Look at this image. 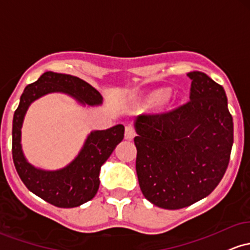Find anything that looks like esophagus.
<instances>
[{"instance_id":"esophagus-1","label":"esophagus","mask_w":250,"mask_h":250,"mask_svg":"<svg viewBox=\"0 0 250 250\" xmlns=\"http://www.w3.org/2000/svg\"><path fill=\"white\" fill-rule=\"evenodd\" d=\"M136 133H135V129H134L133 125H127L125 127V138L127 140H133L135 138Z\"/></svg>"}]
</instances>
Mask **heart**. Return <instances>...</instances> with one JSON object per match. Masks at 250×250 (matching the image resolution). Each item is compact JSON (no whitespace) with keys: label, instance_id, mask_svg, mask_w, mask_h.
<instances>
[{"label":"heart","instance_id":"obj_1","mask_svg":"<svg viewBox=\"0 0 250 250\" xmlns=\"http://www.w3.org/2000/svg\"><path fill=\"white\" fill-rule=\"evenodd\" d=\"M169 96V90L167 89H163L159 90V91L154 92L148 97V100L146 101V108L152 109L155 108V106H159L160 104H163L165 101L168 98Z\"/></svg>","mask_w":250,"mask_h":250}]
</instances>
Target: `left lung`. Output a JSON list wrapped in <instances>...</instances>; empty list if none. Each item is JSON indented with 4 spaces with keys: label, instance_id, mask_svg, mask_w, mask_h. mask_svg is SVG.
<instances>
[{
    "label": "left lung",
    "instance_id": "left-lung-1",
    "mask_svg": "<svg viewBox=\"0 0 250 250\" xmlns=\"http://www.w3.org/2000/svg\"><path fill=\"white\" fill-rule=\"evenodd\" d=\"M188 77L190 102L134 122L140 188L152 204L167 210L188 207L215 190L234 142L223 86L198 71Z\"/></svg>",
    "mask_w": 250,
    "mask_h": 250
}]
</instances>
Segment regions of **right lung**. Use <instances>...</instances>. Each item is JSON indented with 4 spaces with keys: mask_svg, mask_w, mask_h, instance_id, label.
Wrapping results in <instances>:
<instances>
[{
    "mask_svg": "<svg viewBox=\"0 0 250 250\" xmlns=\"http://www.w3.org/2000/svg\"><path fill=\"white\" fill-rule=\"evenodd\" d=\"M68 95L82 105L97 106L103 97L95 87L78 77L48 71L34 83L27 85L13 117V161L26 188L49 204L76 208L89 202L100 188L101 167L125 136L123 125L105 130H92L78 155L62 168L47 171L33 166L23 154L21 129L29 105L48 94Z\"/></svg>",
    "mask_w": 250,
    "mask_h": 250,
    "instance_id": "right-lung-1",
    "label": "right lung"
}]
</instances>
